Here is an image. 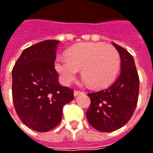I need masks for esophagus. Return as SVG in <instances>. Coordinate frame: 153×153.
<instances>
[{
    "instance_id": "esophagus-1",
    "label": "esophagus",
    "mask_w": 153,
    "mask_h": 153,
    "mask_svg": "<svg viewBox=\"0 0 153 153\" xmlns=\"http://www.w3.org/2000/svg\"><path fill=\"white\" fill-rule=\"evenodd\" d=\"M83 93H84V92H81V91H79V90H74V96H77V95L83 94Z\"/></svg>"
}]
</instances>
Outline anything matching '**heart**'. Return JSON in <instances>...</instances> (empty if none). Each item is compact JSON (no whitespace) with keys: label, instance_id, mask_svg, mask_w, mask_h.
Masks as SVG:
<instances>
[{"label":"heart","instance_id":"b5f03b06","mask_svg":"<svg viewBox=\"0 0 153 153\" xmlns=\"http://www.w3.org/2000/svg\"><path fill=\"white\" fill-rule=\"evenodd\" d=\"M120 55L111 45L102 42H84L70 48L67 58H58L55 70L64 85H70L82 68V76L95 88L109 85L120 67Z\"/></svg>","mask_w":153,"mask_h":153}]
</instances>
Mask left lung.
<instances>
[{"instance_id": "8db88e82", "label": "left lung", "mask_w": 153, "mask_h": 153, "mask_svg": "<svg viewBox=\"0 0 153 153\" xmlns=\"http://www.w3.org/2000/svg\"><path fill=\"white\" fill-rule=\"evenodd\" d=\"M120 57V74L106 90L89 93L90 108L87 120L94 129L110 132L126 124L137 107L139 77L133 57L122 47L113 42Z\"/></svg>"}]
</instances>
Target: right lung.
Segmentation results:
<instances>
[{"mask_svg": "<svg viewBox=\"0 0 153 153\" xmlns=\"http://www.w3.org/2000/svg\"><path fill=\"white\" fill-rule=\"evenodd\" d=\"M59 41L45 40L26 48L12 69V99L20 120L46 132L60 123L63 107L74 100L72 89L59 83L54 68Z\"/></svg>", "mask_w": 153, "mask_h": 153, "instance_id": "1", "label": "right lung"}]
</instances>
